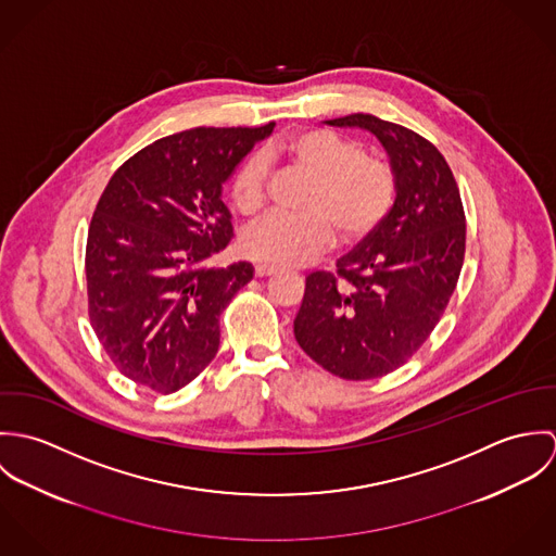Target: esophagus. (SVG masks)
<instances>
[{"label":"esophagus","mask_w":556,"mask_h":556,"mask_svg":"<svg viewBox=\"0 0 556 556\" xmlns=\"http://www.w3.org/2000/svg\"><path fill=\"white\" fill-rule=\"evenodd\" d=\"M278 269L274 265H265V263H258L254 265V276L256 278H265V276H274Z\"/></svg>","instance_id":"34e87169"}]
</instances>
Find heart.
I'll use <instances>...</instances> for the list:
<instances>
[{"mask_svg":"<svg viewBox=\"0 0 556 556\" xmlns=\"http://www.w3.org/2000/svg\"><path fill=\"white\" fill-rule=\"evenodd\" d=\"M282 159L313 179L302 205L304 216L274 214L241 236V250L252 261L298 267L325 254L336 233L342 243L370 238L390 216L396 201L394 166L366 154L362 146L331 130L308 128L239 164L231 199L243 216H256L269 199L271 162Z\"/></svg>","mask_w":556,"mask_h":556,"instance_id":"b5f03b06","label":"heart"}]
</instances>
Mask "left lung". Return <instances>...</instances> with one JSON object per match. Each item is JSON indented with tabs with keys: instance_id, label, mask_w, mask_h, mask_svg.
I'll list each match as a JSON object with an SVG mask.
<instances>
[{
	"instance_id": "1",
	"label": "left lung",
	"mask_w": 556,
	"mask_h": 556,
	"mask_svg": "<svg viewBox=\"0 0 556 556\" xmlns=\"http://www.w3.org/2000/svg\"><path fill=\"white\" fill-rule=\"evenodd\" d=\"M327 124L364 128L381 141L396 170V201L333 274L306 278L293 329L327 372L368 381L413 357L443 317L465 261L467 220L454 173L428 139L370 113Z\"/></svg>"
}]
</instances>
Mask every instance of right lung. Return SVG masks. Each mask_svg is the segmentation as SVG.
I'll list each match as a JSON object with an SVG mask.
<instances>
[{"instance_id":"add662e5","label":"right lung","mask_w":556,"mask_h":556,"mask_svg":"<svg viewBox=\"0 0 556 556\" xmlns=\"http://www.w3.org/2000/svg\"><path fill=\"white\" fill-rule=\"evenodd\" d=\"M274 126L184 130L109 179L87 233V308L130 381L173 394L216 357L220 315L254 274L245 261L207 267L233 238L223 184Z\"/></svg>"}]
</instances>
